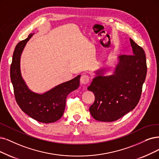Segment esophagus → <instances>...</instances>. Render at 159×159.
Listing matches in <instances>:
<instances>
[{"instance_id": "obj_1", "label": "esophagus", "mask_w": 159, "mask_h": 159, "mask_svg": "<svg viewBox=\"0 0 159 159\" xmlns=\"http://www.w3.org/2000/svg\"><path fill=\"white\" fill-rule=\"evenodd\" d=\"M90 81V78L89 76L87 75H83L81 76L80 78V83L83 85H86Z\"/></svg>"}]
</instances>
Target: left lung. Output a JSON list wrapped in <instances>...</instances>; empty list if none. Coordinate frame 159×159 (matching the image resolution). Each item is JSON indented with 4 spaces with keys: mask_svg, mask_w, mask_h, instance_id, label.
<instances>
[{
    "mask_svg": "<svg viewBox=\"0 0 159 159\" xmlns=\"http://www.w3.org/2000/svg\"><path fill=\"white\" fill-rule=\"evenodd\" d=\"M130 42L132 55L119 56L111 75H105L108 68L98 69L87 87L95 96L91 115L99 121H115L134 109L140 98L147 74L146 57L140 46L131 39Z\"/></svg>",
    "mask_w": 159,
    "mask_h": 159,
    "instance_id": "8db88e82",
    "label": "left lung"
}]
</instances>
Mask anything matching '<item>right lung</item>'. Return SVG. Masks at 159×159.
Returning a JSON list of instances; mask_svg holds the SVG:
<instances>
[{"label": "right lung", "instance_id": "right-lung-1", "mask_svg": "<svg viewBox=\"0 0 159 159\" xmlns=\"http://www.w3.org/2000/svg\"><path fill=\"white\" fill-rule=\"evenodd\" d=\"M34 34H30L16 46L10 67V78L16 102L21 110L37 121L52 123L62 116L67 95L78 88L81 75L45 93H37L30 90L21 75L20 61L25 46Z\"/></svg>", "mask_w": 159, "mask_h": 159}]
</instances>
